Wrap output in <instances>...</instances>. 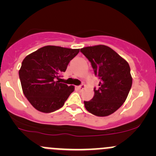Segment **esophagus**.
<instances>
[{"label":"esophagus","instance_id":"esophagus-1","mask_svg":"<svg viewBox=\"0 0 156 156\" xmlns=\"http://www.w3.org/2000/svg\"><path fill=\"white\" fill-rule=\"evenodd\" d=\"M85 87H86V85L85 84H81V85L78 86V87H77V89L79 90H83L85 89Z\"/></svg>","mask_w":156,"mask_h":156}]
</instances>
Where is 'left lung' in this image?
I'll list each match as a JSON object with an SVG mask.
<instances>
[{"instance_id": "obj_1", "label": "left lung", "mask_w": 156, "mask_h": 156, "mask_svg": "<svg viewBox=\"0 0 156 156\" xmlns=\"http://www.w3.org/2000/svg\"><path fill=\"white\" fill-rule=\"evenodd\" d=\"M90 62L94 73L100 79L94 88L92 100L84 101L86 109L94 115L103 117L114 113L126 100L132 85L128 62L106 45L81 49Z\"/></svg>"}]
</instances>
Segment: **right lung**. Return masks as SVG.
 <instances>
[{"mask_svg":"<svg viewBox=\"0 0 156 156\" xmlns=\"http://www.w3.org/2000/svg\"><path fill=\"white\" fill-rule=\"evenodd\" d=\"M79 50L48 45L23 59L19 71L22 89L34 108L50 113L63 106L75 87L57 80Z\"/></svg>","mask_w":156,"mask_h":156,"instance_id":"add662e5","label":"right lung"}]
</instances>
